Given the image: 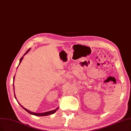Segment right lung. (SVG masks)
Returning <instances> with one entry per match:
<instances>
[{
  "label": "right lung",
  "instance_id": "1",
  "mask_svg": "<svg viewBox=\"0 0 131 131\" xmlns=\"http://www.w3.org/2000/svg\"><path fill=\"white\" fill-rule=\"evenodd\" d=\"M30 49V48H29L28 50H27V51L26 52V53H25V54L23 55V56L21 57V58L20 59V62H19V65H18V66H19V64H20V63L21 62V61H22V60H23V58H24V56L27 54L28 52L29 51V50ZM18 68V67H17ZM14 77H15V76H14V77H13V84H14ZM13 87H14V85H13ZM14 97H15V98L16 99V100H17V98H16V97H15V93H14ZM17 102H18V101H17ZM18 103L19 104V103L18 102ZM20 104V105L25 110H26V111H27V112H28L29 113H30V114H32V115H34V116H48V115H50V114H53V113H54L57 110H58V108H59V107H57V108H56L55 110H52V111H48V112H44V113H34V112H31V111H29V110H28L27 109H26V108H25V107H24L21 105H20V104Z\"/></svg>",
  "mask_w": 131,
  "mask_h": 131
}]
</instances>
